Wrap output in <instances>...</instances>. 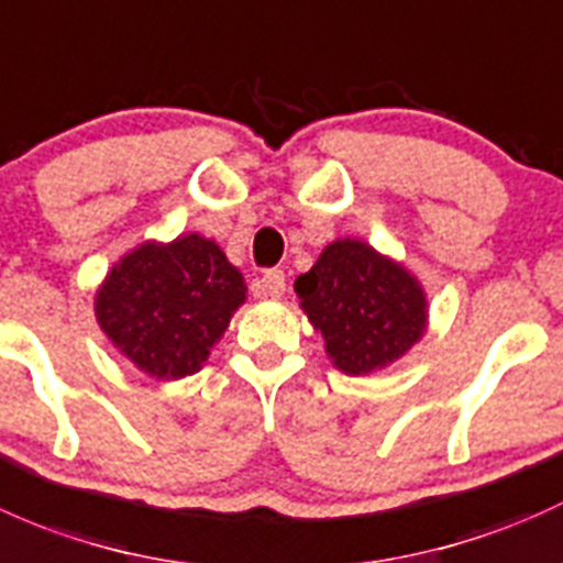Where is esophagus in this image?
Segmentation results:
<instances>
[{
    "instance_id": "1",
    "label": "esophagus",
    "mask_w": 563,
    "mask_h": 563,
    "mask_svg": "<svg viewBox=\"0 0 563 563\" xmlns=\"http://www.w3.org/2000/svg\"><path fill=\"white\" fill-rule=\"evenodd\" d=\"M284 289H287V279H284V271L271 268L254 282V295L257 298H282Z\"/></svg>"
}]
</instances>
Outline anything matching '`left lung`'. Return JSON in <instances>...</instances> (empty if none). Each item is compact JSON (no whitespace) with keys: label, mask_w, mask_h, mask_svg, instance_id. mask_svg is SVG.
<instances>
[{"label":"left lung","mask_w":563,"mask_h":563,"mask_svg":"<svg viewBox=\"0 0 563 563\" xmlns=\"http://www.w3.org/2000/svg\"><path fill=\"white\" fill-rule=\"evenodd\" d=\"M295 292L333 366L361 376L390 366L426 330V295L409 271L363 241H333Z\"/></svg>","instance_id":"8db88e82"}]
</instances>
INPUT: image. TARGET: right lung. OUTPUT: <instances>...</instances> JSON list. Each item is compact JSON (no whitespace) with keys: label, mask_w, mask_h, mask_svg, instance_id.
Wrapping results in <instances>:
<instances>
[{"label":"right lung","mask_w":563,"mask_h":563,"mask_svg":"<svg viewBox=\"0 0 563 563\" xmlns=\"http://www.w3.org/2000/svg\"><path fill=\"white\" fill-rule=\"evenodd\" d=\"M246 298V284L222 249L202 235L143 243L108 274L97 320L137 368L156 379L200 371Z\"/></svg>","instance_id":"1"}]
</instances>
